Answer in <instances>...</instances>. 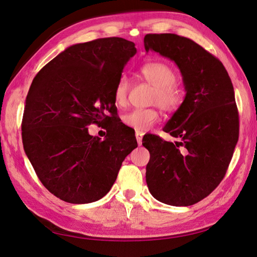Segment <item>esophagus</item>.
Masks as SVG:
<instances>
[{
  "label": "esophagus",
  "instance_id": "obj_1",
  "mask_svg": "<svg viewBox=\"0 0 257 257\" xmlns=\"http://www.w3.org/2000/svg\"><path fill=\"white\" fill-rule=\"evenodd\" d=\"M144 136V133H141V131H136V139L138 141V144L141 146L142 144V138Z\"/></svg>",
  "mask_w": 257,
  "mask_h": 257
}]
</instances>
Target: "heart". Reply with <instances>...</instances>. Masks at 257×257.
Segmentation results:
<instances>
[{
  "mask_svg": "<svg viewBox=\"0 0 257 257\" xmlns=\"http://www.w3.org/2000/svg\"><path fill=\"white\" fill-rule=\"evenodd\" d=\"M141 76L153 85L155 91L152 102L157 103L165 111L173 113L182 104V91L175 82L177 76L167 64L161 62H150L144 64L140 69ZM128 96V79L121 76L115 85L114 102L117 106H123ZM160 111L156 108L134 109L124 114L123 122L126 126L137 131H147L160 120Z\"/></svg>",
  "mask_w": 257,
  "mask_h": 257,
  "instance_id": "b5f03b06",
  "label": "heart"
}]
</instances>
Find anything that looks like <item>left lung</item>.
<instances>
[{
    "label": "left lung",
    "instance_id": "left-lung-1",
    "mask_svg": "<svg viewBox=\"0 0 257 257\" xmlns=\"http://www.w3.org/2000/svg\"><path fill=\"white\" fill-rule=\"evenodd\" d=\"M144 48L175 62L186 90L181 106L163 128L179 140L173 143L152 135L142 140L151 155L148 187L162 203L193 205L219 185L238 142L231 79L218 58L188 38L149 34Z\"/></svg>",
    "mask_w": 257,
    "mask_h": 257
}]
</instances>
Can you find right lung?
I'll return each instance as SVG.
<instances>
[{"mask_svg":"<svg viewBox=\"0 0 257 257\" xmlns=\"http://www.w3.org/2000/svg\"><path fill=\"white\" fill-rule=\"evenodd\" d=\"M136 53L135 43L122 38L77 43L45 65L31 83L22 123L24 149L42 185L65 202L102 199L138 147L122 122L105 124L104 141L86 128L116 119L115 85Z\"/></svg>","mask_w":257,"mask_h":257,"instance_id":"obj_1","label":"right lung"}]
</instances>
